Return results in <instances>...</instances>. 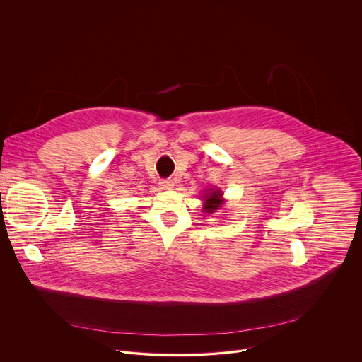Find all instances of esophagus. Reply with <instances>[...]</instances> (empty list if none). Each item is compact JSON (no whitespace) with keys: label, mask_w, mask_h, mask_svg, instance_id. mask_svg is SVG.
Here are the masks:
<instances>
[{"label":"esophagus","mask_w":362,"mask_h":362,"mask_svg":"<svg viewBox=\"0 0 362 362\" xmlns=\"http://www.w3.org/2000/svg\"><path fill=\"white\" fill-rule=\"evenodd\" d=\"M160 187L163 189H171L174 187V181L170 180V178H164V180H160Z\"/></svg>","instance_id":"obj_1"}]
</instances>
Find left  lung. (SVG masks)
<instances>
[{
    "label": "left lung",
    "instance_id": "left-lung-1",
    "mask_svg": "<svg viewBox=\"0 0 362 362\" xmlns=\"http://www.w3.org/2000/svg\"><path fill=\"white\" fill-rule=\"evenodd\" d=\"M206 197V202H205L204 209L209 213H213L221 205V199H220L221 192L220 191H213L211 194H207Z\"/></svg>",
    "mask_w": 362,
    "mask_h": 362
}]
</instances>
